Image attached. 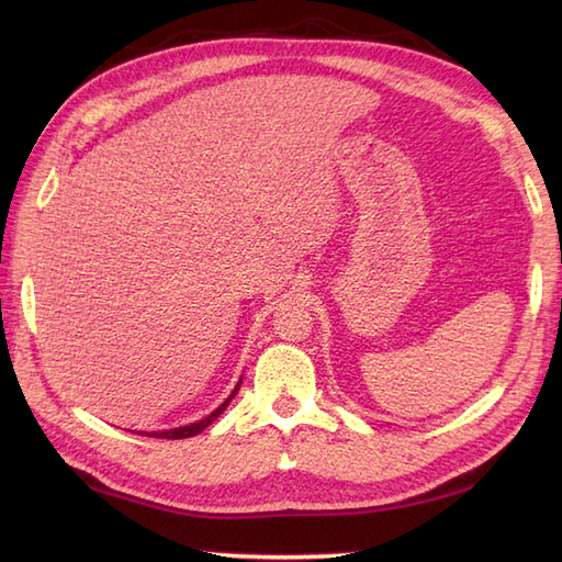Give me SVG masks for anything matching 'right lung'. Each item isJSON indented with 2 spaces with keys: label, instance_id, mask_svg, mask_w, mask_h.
Listing matches in <instances>:
<instances>
[{
  "label": "right lung",
  "instance_id": "add662e5",
  "mask_svg": "<svg viewBox=\"0 0 562 562\" xmlns=\"http://www.w3.org/2000/svg\"><path fill=\"white\" fill-rule=\"evenodd\" d=\"M239 386H241V382L236 384V389L232 391V396L217 407V411H213L209 417H203L201 422H194V424H187V427H178V429H168V431H151V434H147V436H151V438H173V440H178V438H190V436H196V434H201L203 429L209 427V424H213L217 417H220V413L225 411V407L229 405V401L236 396V391H239Z\"/></svg>",
  "mask_w": 562,
  "mask_h": 562
}]
</instances>
